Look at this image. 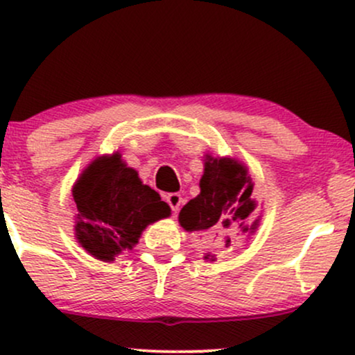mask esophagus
Here are the masks:
<instances>
[{
  "mask_svg": "<svg viewBox=\"0 0 355 355\" xmlns=\"http://www.w3.org/2000/svg\"><path fill=\"white\" fill-rule=\"evenodd\" d=\"M166 202L169 204L171 211L173 212H178L179 207H181L182 204V196L179 193H171V194H166Z\"/></svg>",
  "mask_w": 355,
  "mask_h": 355,
  "instance_id": "obj_1",
  "label": "esophagus"
}]
</instances>
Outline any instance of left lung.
<instances>
[{
	"mask_svg": "<svg viewBox=\"0 0 355 355\" xmlns=\"http://www.w3.org/2000/svg\"><path fill=\"white\" fill-rule=\"evenodd\" d=\"M201 194L191 199L179 212V223L189 232H199L206 245L227 241L231 245L229 232L241 227L248 231L245 220L256 204L251 199L252 181L243 164L229 157L214 159L207 157L201 178ZM257 220L251 229L256 227ZM212 256L206 254V259Z\"/></svg>",
	"mask_w": 355,
	"mask_h": 355,
	"instance_id": "1",
	"label": "left lung"
}]
</instances>
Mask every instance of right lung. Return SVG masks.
I'll return each mask as SVG.
<instances>
[{"mask_svg": "<svg viewBox=\"0 0 355 355\" xmlns=\"http://www.w3.org/2000/svg\"><path fill=\"white\" fill-rule=\"evenodd\" d=\"M73 196L78 241L91 256L106 262L132 249L148 224L171 214L168 204L141 182L135 169L126 168L119 154L91 162Z\"/></svg>", "mask_w": 355, "mask_h": 355, "instance_id": "right-lung-1", "label": "right lung"}]
</instances>
